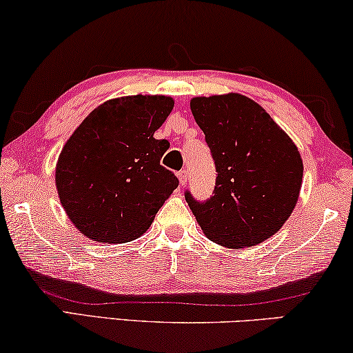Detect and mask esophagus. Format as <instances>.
Instances as JSON below:
<instances>
[{"label":"esophagus","mask_w":353,"mask_h":353,"mask_svg":"<svg viewBox=\"0 0 353 353\" xmlns=\"http://www.w3.org/2000/svg\"><path fill=\"white\" fill-rule=\"evenodd\" d=\"M177 177H179V182H181V185H185V183H187V171L181 170L177 172Z\"/></svg>","instance_id":"34e87169"}]
</instances>
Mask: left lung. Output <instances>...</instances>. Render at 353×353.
<instances>
[{
    "label": "left lung",
    "instance_id": "left-lung-1",
    "mask_svg": "<svg viewBox=\"0 0 353 353\" xmlns=\"http://www.w3.org/2000/svg\"><path fill=\"white\" fill-rule=\"evenodd\" d=\"M190 108L216 166L212 196L185 190L205 235L227 248H250L280 230L294 210L302 158L269 113L241 94L195 97Z\"/></svg>",
    "mask_w": 353,
    "mask_h": 353
}]
</instances>
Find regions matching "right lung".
Returning <instances> with one entry per match:
<instances>
[{
	"label": "right lung",
	"instance_id": "obj_1",
	"mask_svg": "<svg viewBox=\"0 0 353 353\" xmlns=\"http://www.w3.org/2000/svg\"><path fill=\"white\" fill-rule=\"evenodd\" d=\"M172 107L165 96L113 99L89 113L63 145L59 198L88 238L126 243L141 236L177 188L174 172L160 163L170 142L153 137Z\"/></svg>",
	"mask_w": 353,
	"mask_h": 353
}]
</instances>
